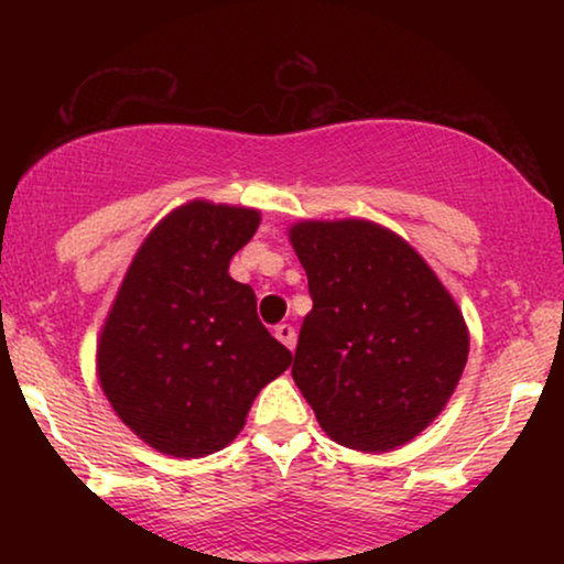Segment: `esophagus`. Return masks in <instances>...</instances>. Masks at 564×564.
<instances>
[{"mask_svg": "<svg viewBox=\"0 0 564 564\" xmlns=\"http://www.w3.org/2000/svg\"><path fill=\"white\" fill-rule=\"evenodd\" d=\"M275 339L283 341L289 349L296 347V332L294 326H289V323H281V326H275Z\"/></svg>", "mask_w": 564, "mask_h": 564, "instance_id": "obj_1", "label": "esophagus"}]
</instances>
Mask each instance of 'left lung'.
<instances>
[{"mask_svg":"<svg viewBox=\"0 0 564 564\" xmlns=\"http://www.w3.org/2000/svg\"><path fill=\"white\" fill-rule=\"evenodd\" d=\"M289 241L313 296L296 387L339 445H405L440 416L467 366L462 310L422 254L377 223L304 219Z\"/></svg>","mask_w":564,"mask_h":564,"instance_id":"left-lung-1","label":"left lung"}]
</instances>
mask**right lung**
<instances>
[{
    "mask_svg": "<svg viewBox=\"0 0 564 564\" xmlns=\"http://www.w3.org/2000/svg\"><path fill=\"white\" fill-rule=\"evenodd\" d=\"M260 228L246 206L187 200L148 232L97 339V379L116 416L166 456L200 458L243 430L291 352L257 318L232 254Z\"/></svg>",
    "mask_w": 564,
    "mask_h": 564,
    "instance_id": "right-lung-1",
    "label": "right lung"
}]
</instances>
